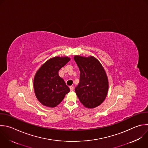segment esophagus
<instances>
[{
	"mask_svg": "<svg viewBox=\"0 0 148 148\" xmlns=\"http://www.w3.org/2000/svg\"><path fill=\"white\" fill-rule=\"evenodd\" d=\"M70 89L71 91H73V90H74V86H70Z\"/></svg>",
	"mask_w": 148,
	"mask_h": 148,
	"instance_id": "1",
	"label": "esophagus"
}]
</instances>
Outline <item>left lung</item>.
Segmentation results:
<instances>
[{
  "label": "left lung",
  "instance_id": "obj_1",
  "mask_svg": "<svg viewBox=\"0 0 148 148\" xmlns=\"http://www.w3.org/2000/svg\"><path fill=\"white\" fill-rule=\"evenodd\" d=\"M74 59L80 71L79 82L75 88L78 99L87 108L97 107L105 99L109 89L104 68L93 56H75Z\"/></svg>",
  "mask_w": 148,
  "mask_h": 148
}]
</instances>
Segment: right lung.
I'll use <instances>...</instances> for the list:
<instances>
[{"instance_id": "right-lung-1", "label": "right lung", "mask_w": 148, "mask_h": 148, "mask_svg": "<svg viewBox=\"0 0 148 148\" xmlns=\"http://www.w3.org/2000/svg\"><path fill=\"white\" fill-rule=\"evenodd\" d=\"M70 59L56 56L46 61L37 71L34 79L36 97L39 102L49 108L57 106L70 92V88L63 79L59 77V71Z\"/></svg>"}]
</instances>
